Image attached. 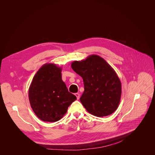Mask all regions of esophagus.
<instances>
[{
	"mask_svg": "<svg viewBox=\"0 0 155 155\" xmlns=\"http://www.w3.org/2000/svg\"><path fill=\"white\" fill-rule=\"evenodd\" d=\"M75 96H76V97H77V99H78V100H79V97H80V94H79V93H76V94H75Z\"/></svg>",
	"mask_w": 155,
	"mask_h": 155,
	"instance_id": "34e87169",
	"label": "esophagus"
}]
</instances>
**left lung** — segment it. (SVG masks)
Wrapping results in <instances>:
<instances>
[{"mask_svg":"<svg viewBox=\"0 0 155 155\" xmlns=\"http://www.w3.org/2000/svg\"><path fill=\"white\" fill-rule=\"evenodd\" d=\"M71 67L83 78L85 91L80 101L86 110L97 117L113 113L120 102L121 84L110 65L100 56L91 55Z\"/></svg>","mask_w":155,"mask_h":155,"instance_id":"obj_1","label":"left lung"}]
</instances>
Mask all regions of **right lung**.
<instances>
[{
    "mask_svg": "<svg viewBox=\"0 0 155 155\" xmlns=\"http://www.w3.org/2000/svg\"><path fill=\"white\" fill-rule=\"evenodd\" d=\"M62 68L54 63L43 65L32 79L28 97L31 109L44 121L55 122L67 113L77 98L62 80Z\"/></svg>",
    "mask_w": 155,
    "mask_h": 155,
    "instance_id": "right-lung-1",
    "label": "right lung"
}]
</instances>
